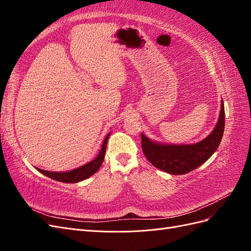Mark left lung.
I'll use <instances>...</instances> for the list:
<instances>
[{"label": "left lung", "instance_id": "1", "mask_svg": "<svg viewBox=\"0 0 251 251\" xmlns=\"http://www.w3.org/2000/svg\"><path fill=\"white\" fill-rule=\"evenodd\" d=\"M225 126L224 103L221 101L219 119L212 132L203 140L193 144H169L150 139L141 134L144 156L155 168L172 175H183L199 168L217 151Z\"/></svg>", "mask_w": 251, "mask_h": 251}]
</instances>
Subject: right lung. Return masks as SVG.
Masks as SVG:
<instances>
[{
	"instance_id": "right-lung-1",
	"label": "right lung",
	"mask_w": 251,
	"mask_h": 251,
	"mask_svg": "<svg viewBox=\"0 0 251 251\" xmlns=\"http://www.w3.org/2000/svg\"><path fill=\"white\" fill-rule=\"evenodd\" d=\"M110 134L111 133H109L107 136H105V138L102 142L101 149L100 151V154L97 155V157L95 159H93L92 161L83 164L77 169H74L69 172H49V171H44L41 169H36V170L40 173H42L43 175H45V176H47L55 181L65 182V183H76V182L86 180L87 178L94 175L98 171V169L100 168V165L102 164Z\"/></svg>"
}]
</instances>
